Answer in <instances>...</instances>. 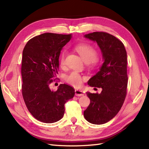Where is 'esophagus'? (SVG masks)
<instances>
[{"mask_svg":"<svg viewBox=\"0 0 149 149\" xmlns=\"http://www.w3.org/2000/svg\"><path fill=\"white\" fill-rule=\"evenodd\" d=\"M84 95V91L83 90H75V95L77 96H82Z\"/></svg>","mask_w":149,"mask_h":149,"instance_id":"obj_1","label":"esophagus"}]
</instances>
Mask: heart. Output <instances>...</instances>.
Instances as JSON below:
<instances>
[{"mask_svg": "<svg viewBox=\"0 0 149 149\" xmlns=\"http://www.w3.org/2000/svg\"><path fill=\"white\" fill-rule=\"evenodd\" d=\"M75 49L81 56L82 59L86 63H91L96 57V51L93 47L87 44H80L75 47ZM66 53L63 52L60 56L59 62L60 65L63 66L65 63ZM67 83L74 87H78L81 84V76L78 72L72 71L71 73L67 75L65 78Z\"/></svg>", "mask_w": 149, "mask_h": 149, "instance_id": "b5f03b06", "label": "heart"}]
</instances>
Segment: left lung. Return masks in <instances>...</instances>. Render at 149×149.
I'll list each match as a JSON object with an SVG mask.
<instances>
[{
    "instance_id": "obj_1",
    "label": "left lung",
    "mask_w": 149,
    "mask_h": 149,
    "mask_svg": "<svg viewBox=\"0 0 149 149\" xmlns=\"http://www.w3.org/2000/svg\"><path fill=\"white\" fill-rule=\"evenodd\" d=\"M84 37L97 43L103 63L88 84L102 88L100 94L86 92L90 103L84 111L88 122L95 125L110 121L118 113L127 95V55L123 44L115 36L94 32Z\"/></svg>"
}]
</instances>
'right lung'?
I'll use <instances>...</instances> for the list:
<instances>
[{
	"label": "right lung",
	"mask_w": 149,
	"mask_h": 149,
	"mask_svg": "<svg viewBox=\"0 0 149 149\" xmlns=\"http://www.w3.org/2000/svg\"><path fill=\"white\" fill-rule=\"evenodd\" d=\"M72 34L44 33L31 39L22 52V93L28 110L40 122L54 123L65 113V104L73 98L74 90L61 84L50 89L59 70V58Z\"/></svg>",
	"instance_id": "right-lung-1"
}]
</instances>
